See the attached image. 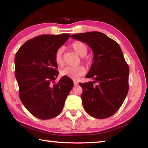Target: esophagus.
<instances>
[{
	"instance_id": "obj_1",
	"label": "esophagus",
	"mask_w": 148,
	"mask_h": 148,
	"mask_svg": "<svg viewBox=\"0 0 148 148\" xmlns=\"http://www.w3.org/2000/svg\"><path fill=\"white\" fill-rule=\"evenodd\" d=\"M74 86H77V85H78V82H77L76 80H74Z\"/></svg>"
}]
</instances>
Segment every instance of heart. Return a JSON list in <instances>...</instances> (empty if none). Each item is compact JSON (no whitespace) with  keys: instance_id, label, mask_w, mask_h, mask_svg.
Wrapping results in <instances>:
<instances>
[{"instance_id":"b5f03b06","label":"heart","mask_w":148,"mask_h":148,"mask_svg":"<svg viewBox=\"0 0 148 148\" xmlns=\"http://www.w3.org/2000/svg\"><path fill=\"white\" fill-rule=\"evenodd\" d=\"M71 47L78 56L84 57L87 53V47L86 44L80 41L74 42L71 45ZM62 52L63 49L62 47H60L57 50L55 54V60L57 64L62 65L63 64V59H62ZM87 64H89V61L86 60ZM86 72V69L83 66H66L62 69L60 74L62 76H66L73 79H77L79 77L82 76Z\"/></svg>"}]
</instances>
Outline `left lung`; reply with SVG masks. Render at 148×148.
I'll use <instances>...</instances> for the list:
<instances>
[{
    "instance_id": "1",
    "label": "left lung",
    "mask_w": 148,
    "mask_h": 148,
    "mask_svg": "<svg viewBox=\"0 0 148 148\" xmlns=\"http://www.w3.org/2000/svg\"><path fill=\"white\" fill-rule=\"evenodd\" d=\"M72 38L86 43L93 51V62L86 77L93 82L79 83L86 112L97 119L108 118L119 109L129 91L128 64L114 40L100 32L74 34Z\"/></svg>"
}]
</instances>
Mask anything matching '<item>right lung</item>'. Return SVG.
Returning a JSON list of instances; mask_svg holds the SVG:
<instances>
[{"label":"right lung","mask_w":148,"mask_h":148,"mask_svg":"<svg viewBox=\"0 0 148 148\" xmlns=\"http://www.w3.org/2000/svg\"><path fill=\"white\" fill-rule=\"evenodd\" d=\"M70 36L65 33L40 35L25 42L15 56V76L20 100L38 119L58 116L74 86L66 76L54 83L59 75L55 54Z\"/></svg>","instance_id":"add662e5"}]
</instances>
